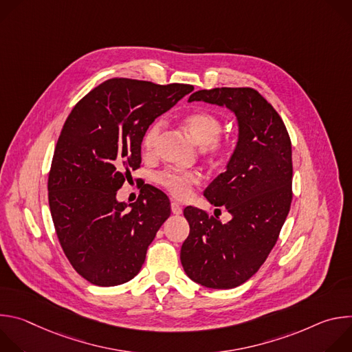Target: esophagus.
Masks as SVG:
<instances>
[{
  "mask_svg": "<svg viewBox=\"0 0 352 352\" xmlns=\"http://www.w3.org/2000/svg\"><path fill=\"white\" fill-rule=\"evenodd\" d=\"M171 212H173V214H175V216H179V214L182 213V208L179 206V204L175 202V200H173V202H171Z\"/></svg>",
  "mask_w": 352,
  "mask_h": 352,
  "instance_id": "1",
  "label": "esophagus"
}]
</instances>
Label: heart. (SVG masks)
<instances>
[{"instance_id":"heart-1","label":"heart","mask_w":352,"mask_h":352,"mask_svg":"<svg viewBox=\"0 0 352 352\" xmlns=\"http://www.w3.org/2000/svg\"><path fill=\"white\" fill-rule=\"evenodd\" d=\"M185 128L192 138V140L200 146L206 147V152L214 159H223L228 153V146L219 142V136L223 129L221 120L209 113V111H197L189 114L185 118ZM162 131V122L156 121L150 125L143 136V148L152 150L157 142V138ZM156 181L164 186L170 193L177 197H185L189 193V189L197 184L199 175L195 173L177 171L173 168L164 170L157 174Z\"/></svg>"}]
</instances>
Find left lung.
Instances as JSON below:
<instances>
[{"label":"left lung","mask_w":352,"mask_h":352,"mask_svg":"<svg viewBox=\"0 0 352 352\" xmlns=\"http://www.w3.org/2000/svg\"><path fill=\"white\" fill-rule=\"evenodd\" d=\"M188 102L228 109L236 118L238 139L226 164L204 195L231 220L188 206L189 235L181 263L195 283L228 289L243 284L265 263L291 206L292 152L285 125L267 100L250 87L199 90Z\"/></svg>","instance_id":"1"}]
</instances>
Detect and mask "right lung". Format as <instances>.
Here are the masks:
<instances>
[{
  "instance_id": "obj_1",
  "label": "right lung",
  "mask_w": 352,
  "mask_h": 352,
  "mask_svg": "<svg viewBox=\"0 0 352 352\" xmlns=\"http://www.w3.org/2000/svg\"><path fill=\"white\" fill-rule=\"evenodd\" d=\"M192 90L109 79L68 116L48 175V204L65 256L89 283L114 287L132 280L170 217V200L160 189L146 186L129 205L118 202L117 190L129 168L140 166L147 128Z\"/></svg>"
}]
</instances>
